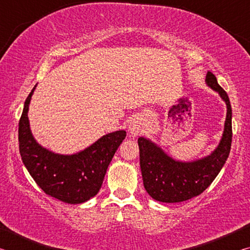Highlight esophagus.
Wrapping results in <instances>:
<instances>
[{
    "instance_id": "1",
    "label": "esophagus",
    "mask_w": 250,
    "mask_h": 250,
    "mask_svg": "<svg viewBox=\"0 0 250 250\" xmlns=\"http://www.w3.org/2000/svg\"><path fill=\"white\" fill-rule=\"evenodd\" d=\"M129 131L132 135H138L139 133L141 132V126H140V125H139V122L135 119H132L130 121Z\"/></svg>"
}]
</instances>
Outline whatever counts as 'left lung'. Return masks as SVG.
<instances>
[{
	"label": "left lung",
	"mask_w": 250,
	"mask_h": 250,
	"mask_svg": "<svg viewBox=\"0 0 250 250\" xmlns=\"http://www.w3.org/2000/svg\"><path fill=\"white\" fill-rule=\"evenodd\" d=\"M206 83L221 95L227 104L223 138L213 153L194 162H179L151 141L145 138L138 139L143 185L155 201L179 203L200 195L215 180L229 155L232 137L229 98L210 71L206 74Z\"/></svg>",
	"instance_id": "1"
}]
</instances>
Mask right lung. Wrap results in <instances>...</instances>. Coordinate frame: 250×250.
I'll use <instances>...</instances> for the list:
<instances>
[{"label": "right lung", "instance_id": "1", "mask_svg": "<svg viewBox=\"0 0 250 250\" xmlns=\"http://www.w3.org/2000/svg\"><path fill=\"white\" fill-rule=\"evenodd\" d=\"M34 89L35 87L25 100L19 122L20 153L24 166L47 195L69 204L86 202L99 192L110 161L125 138V131L105 134L77 154H55L34 140L29 130L27 112Z\"/></svg>", "mask_w": 250, "mask_h": 250}]
</instances>
